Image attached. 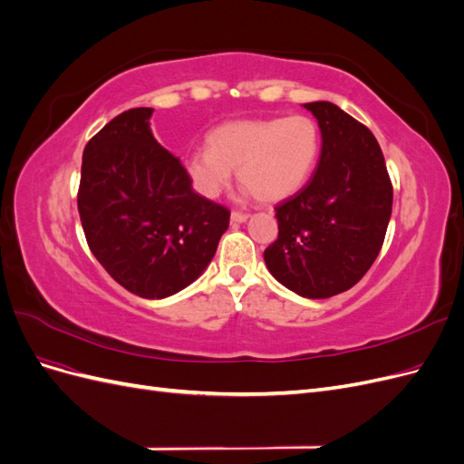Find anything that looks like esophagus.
I'll return each mask as SVG.
<instances>
[{
	"label": "esophagus",
	"mask_w": 464,
	"mask_h": 464,
	"mask_svg": "<svg viewBox=\"0 0 464 464\" xmlns=\"http://www.w3.org/2000/svg\"><path fill=\"white\" fill-rule=\"evenodd\" d=\"M249 218V215H246V213H237V210H234V213L230 215V220L234 222V224H242V222H246Z\"/></svg>",
	"instance_id": "obj_1"
}]
</instances>
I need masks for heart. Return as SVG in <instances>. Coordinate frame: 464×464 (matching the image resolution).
Instances as JSON below:
<instances>
[{"label":"heart","instance_id":"1","mask_svg":"<svg viewBox=\"0 0 464 464\" xmlns=\"http://www.w3.org/2000/svg\"><path fill=\"white\" fill-rule=\"evenodd\" d=\"M207 150L184 160L193 191L217 199L230 184L236 168L246 193L261 203L292 198L310 179L321 150L319 125L310 116L249 118L217 125L205 137Z\"/></svg>","mask_w":464,"mask_h":464}]
</instances>
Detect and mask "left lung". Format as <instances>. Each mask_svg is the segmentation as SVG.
<instances>
[{
    "instance_id": "8db88e82",
    "label": "left lung",
    "mask_w": 464,
    "mask_h": 464,
    "mask_svg": "<svg viewBox=\"0 0 464 464\" xmlns=\"http://www.w3.org/2000/svg\"><path fill=\"white\" fill-rule=\"evenodd\" d=\"M317 120L321 154L304 189L280 203L266 269L302 298L353 288L383 246L392 186L373 133L333 102L302 104Z\"/></svg>"
}]
</instances>
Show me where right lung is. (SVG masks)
Masks as SVG:
<instances>
[{
    "label": "right lung",
    "instance_id": "obj_1",
    "mask_svg": "<svg viewBox=\"0 0 464 464\" xmlns=\"http://www.w3.org/2000/svg\"><path fill=\"white\" fill-rule=\"evenodd\" d=\"M152 108L108 121L85 147L77 207L92 256L125 290L162 300L215 257L230 210L193 191L150 131Z\"/></svg>",
    "mask_w": 464,
    "mask_h": 464
}]
</instances>
